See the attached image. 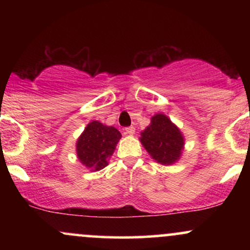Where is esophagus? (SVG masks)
Instances as JSON below:
<instances>
[{"mask_svg": "<svg viewBox=\"0 0 250 250\" xmlns=\"http://www.w3.org/2000/svg\"><path fill=\"white\" fill-rule=\"evenodd\" d=\"M125 134H128V135H134L135 134V127H133V125H131V127H127L125 129Z\"/></svg>", "mask_w": 250, "mask_h": 250, "instance_id": "34e87169", "label": "esophagus"}]
</instances>
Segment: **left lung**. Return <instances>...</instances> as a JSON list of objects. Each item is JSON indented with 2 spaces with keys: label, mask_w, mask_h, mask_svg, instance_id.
Listing matches in <instances>:
<instances>
[{
  "label": "left lung",
  "mask_w": 250,
  "mask_h": 250,
  "mask_svg": "<svg viewBox=\"0 0 250 250\" xmlns=\"http://www.w3.org/2000/svg\"><path fill=\"white\" fill-rule=\"evenodd\" d=\"M140 141L156 162L173 165L180 159L185 137L180 129L163 114L151 117L150 125L141 133Z\"/></svg>",
  "instance_id": "left-lung-1"
}]
</instances>
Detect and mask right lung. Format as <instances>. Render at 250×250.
<instances>
[{"mask_svg": "<svg viewBox=\"0 0 250 250\" xmlns=\"http://www.w3.org/2000/svg\"><path fill=\"white\" fill-rule=\"evenodd\" d=\"M120 139L121 133L116 128L99 121L90 122L76 142L77 157L91 171L101 170L108 166Z\"/></svg>", "mask_w": 250, "mask_h": 250, "instance_id": "right-lung-1", "label": "right lung"}]
</instances>
